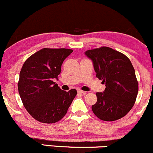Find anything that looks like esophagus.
<instances>
[{
  "mask_svg": "<svg viewBox=\"0 0 153 153\" xmlns=\"http://www.w3.org/2000/svg\"><path fill=\"white\" fill-rule=\"evenodd\" d=\"M78 94H82V95H85V94H86V92H85V91H83L82 90H78Z\"/></svg>",
  "mask_w": 153,
  "mask_h": 153,
  "instance_id": "obj_1",
  "label": "esophagus"
}]
</instances>
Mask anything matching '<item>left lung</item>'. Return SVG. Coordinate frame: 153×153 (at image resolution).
<instances>
[{"mask_svg": "<svg viewBox=\"0 0 153 153\" xmlns=\"http://www.w3.org/2000/svg\"><path fill=\"white\" fill-rule=\"evenodd\" d=\"M92 59L96 77L106 85L103 93H96L97 102L92 111L106 122L118 120L131 109L138 94V81L131 61L125 54L108 47L85 52Z\"/></svg>", "mask_w": 153, "mask_h": 153, "instance_id": "8db88e82", "label": "left lung"}]
</instances>
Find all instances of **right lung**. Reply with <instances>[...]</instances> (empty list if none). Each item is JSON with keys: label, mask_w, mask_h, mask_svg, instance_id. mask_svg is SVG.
I'll return each mask as SVG.
<instances>
[{"label": "right lung", "mask_w": 153, "mask_h": 153, "mask_svg": "<svg viewBox=\"0 0 153 153\" xmlns=\"http://www.w3.org/2000/svg\"><path fill=\"white\" fill-rule=\"evenodd\" d=\"M73 51L43 48L23 65L18 82L19 93L26 111L38 122H58L66 114L77 95L75 89L67 92L54 82V78H58L63 61Z\"/></svg>", "instance_id": "right-lung-1"}]
</instances>
